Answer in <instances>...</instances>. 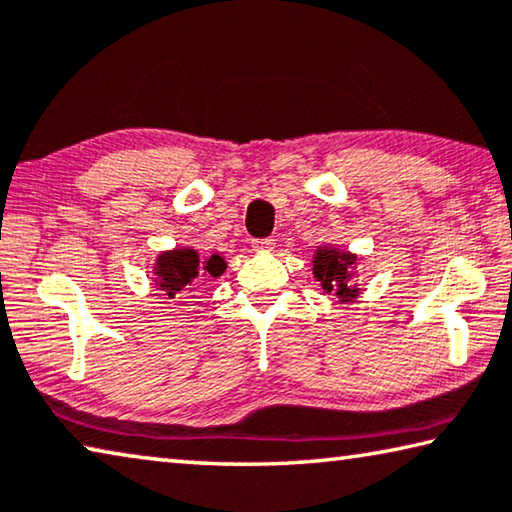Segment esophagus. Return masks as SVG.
Returning a JSON list of instances; mask_svg holds the SVG:
<instances>
[{"label": "esophagus", "instance_id": "1", "mask_svg": "<svg viewBox=\"0 0 512 512\" xmlns=\"http://www.w3.org/2000/svg\"><path fill=\"white\" fill-rule=\"evenodd\" d=\"M251 247H254L256 251H272V249H274V240H272V238L254 240V242H251Z\"/></svg>", "mask_w": 512, "mask_h": 512}]
</instances>
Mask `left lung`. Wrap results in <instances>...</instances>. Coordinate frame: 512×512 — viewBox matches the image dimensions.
Instances as JSON below:
<instances>
[{"label":"left lung","instance_id":"8db88e82","mask_svg":"<svg viewBox=\"0 0 512 512\" xmlns=\"http://www.w3.org/2000/svg\"><path fill=\"white\" fill-rule=\"evenodd\" d=\"M359 258L350 251H341L334 247H320L313 256V277L322 283V290L336 293L341 302H350L359 295V288L352 286V274H355Z\"/></svg>","mask_w":512,"mask_h":512}]
</instances>
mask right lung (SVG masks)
I'll return each mask as SVG.
<instances>
[{
	"instance_id": "obj_1",
	"label": "right lung",
	"mask_w": 512,
	"mask_h": 512,
	"mask_svg": "<svg viewBox=\"0 0 512 512\" xmlns=\"http://www.w3.org/2000/svg\"><path fill=\"white\" fill-rule=\"evenodd\" d=\"M224 270L226 263L219 254H212L206 261H201V256L194 249H174L157 256L155 283L169 297H176L185 288H196L203 279L219 277Z\"/></svg>"
}]
</instances>
